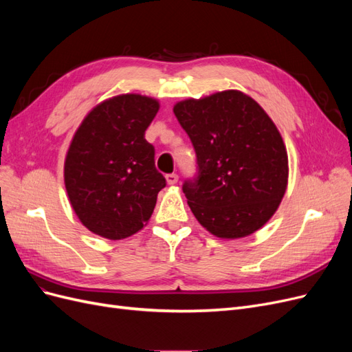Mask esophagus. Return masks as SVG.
<instances>
[{
    "instance_id": "obj_1",
    "label": "esophagus",
    "mask_w": 352,
    "mask_h": 352,
    "mask_svg": "<svg viewBox=\"0 0 352 352\" xmlns=\"http://www.w3.org/2000/svg\"><path fill=\"white\" fill-rule=\"evenodd\" d=\"M177 180H179V176L175 175V173L166 175V182H167V185H176Z\"/></svg>"
}]
</instances>
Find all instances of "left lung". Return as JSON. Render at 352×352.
<instances>
[{
    "mask_svg": "<svg viewBox=\"0 0 352 352\" xmlns=\"http://www.w3.org/2000/svg\"><path fill=\"white\" fill-rule=\"evenodd\" d=\"M197 153L198 176L184 184L195 219L211 235L239 239L261 229L287 188V153L269 114L238 89L175 104Z\"/></svg>",
    "mask_w": 352,
    "mask_h": 352,
    "instance_id": "1",
    "label": "left lung"
}]
</instances>
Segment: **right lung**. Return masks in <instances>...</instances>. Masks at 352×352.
<instances>
[{"instance_id": "1", "label": "right lung", "mask_w": 352, "mask_h": 352, "mask_svg": "<svg viewBox=\"0 0 352 352\" xmlns=\"http://www.w3.org/2000/svg\"><path fill=\"white\" fill-rule=\"evenodd\" d=\"M160 110L155 98L122 94L85 116L65 160V186L82 225L111 241L150 220L166 179L154 164L145 131Z\"/></svg>"}]
</instances>
